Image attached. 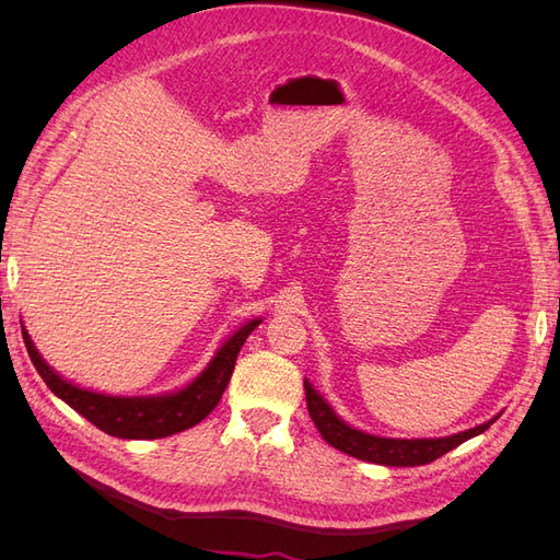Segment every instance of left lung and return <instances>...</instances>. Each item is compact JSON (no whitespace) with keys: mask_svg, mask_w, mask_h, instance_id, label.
<instances>
[{"mask_svg":"<svg viewBox=\"0 0 560 560\" xmlns=\"http://www.w3.org/2000/svg\"><path fill=\"white\" fill-rule=\"evenodd\" d=\"M303 387H306L308 413L315 422V428L319 430L322 439H325L329 446L358 457V460L376 463L385 467L428 465L436 460V457H442L444 453L453 451L455 446H460L463 442H467V439L486 432L498 418L495 416L493 420L483 422V425H477L451 436H442V439H387V436L366 434L362 430L350 428L348 422H343L334 413L331 406L317 395V389L308 381H303Z\"/></svg>","mask_w":560,"mask_h":560,"instance_id":"1","label":"left lung"}]
</instances>
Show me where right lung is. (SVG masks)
I'll use <instances>...</instances> for the list:
<instances>
[{"instance_id":"1","label":"right lung","mask_w":560,"mask_h":560,"mask_svg":"<svg viewBox=\"0 0 560 560\" xmlns=\"http://www.w3.org/2000/svg\"><path fill=\"white\" fill-rule=\"evenodd\" d=\"M259 325L261 319H249L247 325H243L217 350L212 362L202 369L198 378L177 389V393L159 397H112L72 385L42 360L25 327L23 338L32 364H35L39 376L50 387V393L60 397L65 404H70L77 413L91 420L95 428L118 439H161L189 430L212 413L231 381L245 338Z\"/></svg>"}]
</instances>
